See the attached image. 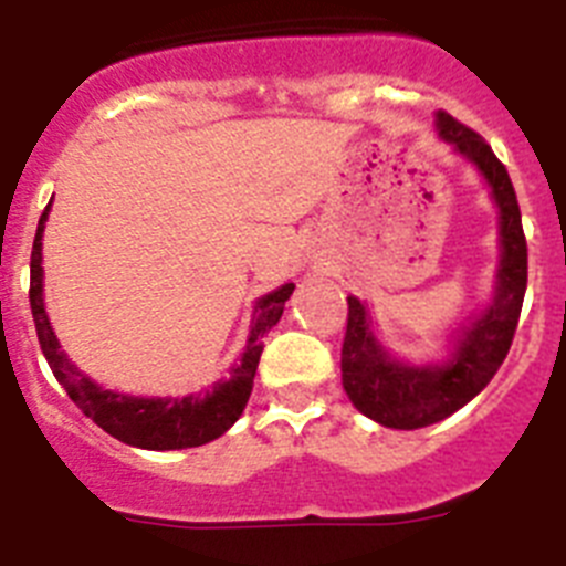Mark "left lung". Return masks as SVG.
Returning a JSON list of instances; mask_svg holds the SVG:
<instances>
[{
  "label": "left lung",
  "mask_w": 566,
  "mask_h": 566,
  "mask_svg": "<svg viewBox=\"0 0 566 566\" xmlns=\"http://www.w3.org/2000/svg\"><path fill=\"white\" fill-rule=\"evenodd\" d=\"M433 127L488 187L499 214V263L490 300L459 328L437 363H411L394 354L379 337L368 303L348 294L343 388L359 413L394 431L442 422L484 391L507 357L527 289V243L507 169L476 133L448 113L433 115Z\"/></svg>",
  "instance_id": "obj_1"
}]
</instances>
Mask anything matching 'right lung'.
I'll use <instances>...</instances> for the list:
<instances>
[{
  "mask_svg": "<svg viewBox=\"0 0 566 566\" xmlns=\"http://www.w3.org/2000/svg\"><path fill=\"white\" fill-rule=\"evenodd\" d=\"M48 214L50 207L39 218L36 240L30 252V312H33L44 359L67 397L82 408L84 417L93 419L109 437L133 448H144V451H184V448H198V444L223 437L247 408L254 371L263 354V337L283 317V306L292 297L294 283H283L274 292L254 300L243 352L229 368V377L218 379L207 391L187 394V397H133V394L109 391L93 377L78 371L67 352H62V343L50 326L42 266V238Z\"/></svg>",
  "mask_w": 566,
  "mask_h": 566,
  "instance_id": "1",
  "label": "right lung"
}]
</instances>
